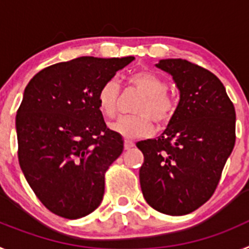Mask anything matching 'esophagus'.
<instances>
[{
  "instance_id": "34e87169",
  "label": "esophagus",
  "mask_w": 249,
  "mask_h": 249,
  "mask_svg": "<svg viewBox=\"0 0 249 249\" xmlns=\"http://www.w3.org/2000/svg\"><path fill=\"white\" fill-rule=\"evenodd\" d=\"M133 146H135V143H133L132 141H128V140L124 141V149H129V148H132Z\"/></svg>"
}]
</instances>
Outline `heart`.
Here are the masks:
<instances>
[{"label": "heart", "instance_id": "obj_1", "mask_svg": "<svg viewBox=\"0 0 249 249\" xmlns=\"http://www.w3.org/2000/svg\"><path fill=\"white\" fill-rule=\"evenodd\" d=\"M127 83L138 89L142 97L135 106L136 114L123 116L111 123V129L126 138L151 135L155 123L166 126L177 111V101L167 91L166 81L152 71H137L127 77ZM120 85L116 80L106 81L97 92V105L103 116L113 118L118 112Z\"/></svg>", "mask_w": 249, "mask_h": 249}]
</instances>
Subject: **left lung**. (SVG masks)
Wrapping results in <instances>:
<instances>
[{
	"instance_id": "obj_1",
	"label": "left lung",
	"mask_w": 249,
	"mask_h": 249,
	"mask_svg": "<svg viewBox=\"0 0 249 249\" xmlns=\"http://www.w3.org/2000/svg\"><path fill=\"white\" fill-rule=\"evenodd\" d=\"M181 98L157 140L138 142L144 156L141 190L147 203L164 214L193 212L212 197L236 142V111L223 83L187 59H160Z\"/></svg>"
}]
</instances>
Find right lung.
<instances>
[{"instance_id": "obj_1", "label": "right lung", "mask_w": 249, "mask_h": 249, "mask_svg": "<svg viewBox=\"0 0 249 249\" xmlns=\"http://www.w3.org/2000/svg\"><path fill=\"white\" fill-rule=\"evenodd\" d=\"M133 56H85L43 68L26 86L17 109L18 162L41 203L77 219L101 204L105 173L123 151L97 105L106 81Z\"/></svg>"}]
</instances>
